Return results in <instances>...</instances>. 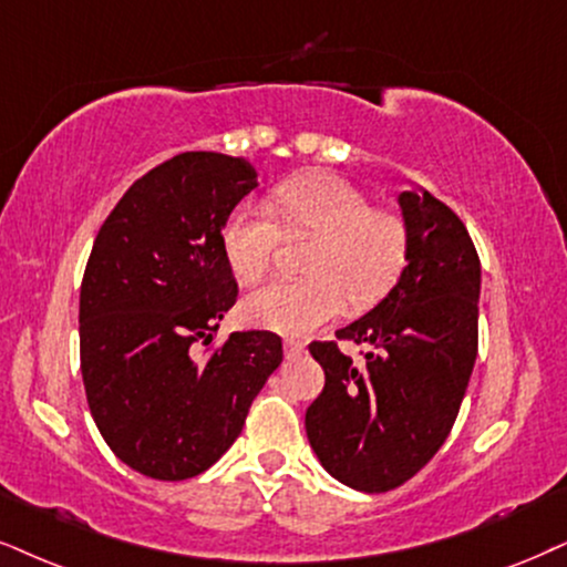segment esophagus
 Wrapping results in <instances>:
<instances>
[{
	"label": "esophagus",
	"mask_w": 567,
	"mask_h": 567,
	"mask_svg": "<svg viewBox=\"0 0 567 567\" xmlns=\"http://www.w3.org/2000/svg\"><path fill=\"white\" fill-rule=\"evenodd\" d=\"M284 352H286V358H299V354L305 352V341H299V339H286V341H284Z\"/></svg>",
	"instance_id": "1"
}]
</instances>
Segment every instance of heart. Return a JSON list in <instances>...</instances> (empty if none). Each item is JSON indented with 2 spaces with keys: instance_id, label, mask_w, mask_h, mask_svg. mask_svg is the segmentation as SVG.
<instances>
[{
  "instance_id": "heart-1",
  "label": "heart",
  "mask_w": 567,
  "mask_h": 567,
  "mask_svg": "<svg viewBox=\"0 0 567 567\" xmlns=\"http://www.w3.org/2000/svg\"><path fill=\"white\" fill-rule=\"evenodd\" d=\"M270 207L241 202L228 213L220 244L234 276L255 284L270 268L281 230L310 234L305 281H272L241 302L244 323L284 337H307L352 305L368 307L396 284L408 262V228L391 213L373 209L349 181L302 173L270 192Z\"/></svg>"
}]
</instances>
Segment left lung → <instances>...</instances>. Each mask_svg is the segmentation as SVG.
Instances as JSON below:
<instances>
[{"instance_id": "1", "label": "left lung", "mask_w": 567, "mask_h": 567, "mask_svg": "<svg viewBox=\"0 0 567 567\" xmlns=\"http://www.w3.org/2000/svg\"><path fill=\"white\" fill-rule=\"evenodd\" d=\"M408 265L373 310L337 331L368 344L358 368L337 341H312L326 386L305 429L341 484L402 486L450 436L478 352L481 262L463 220L425 188L402 192Z\"/></svg>"}]
</instances>
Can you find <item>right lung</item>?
<instances>
[{"mask_svg": "<svg viewBox=\"0 0 567 567\" xmlns=\"http://www.w3.org/2000/svg\"><path fill=\"white\" fill-rule=\"evenodd\" d=\"M255 186L247 159L184 152L123 194L91 247L83 386L102 439L142 476L184 481L218 463L284 360L270 331L230 333L205 360L194 349L239 295L220 230Z\"/></svg>", "mask_w": 567, "mask_h": 567, "instance_id": "obj_1", "label": "right lung"}]
</instances>
